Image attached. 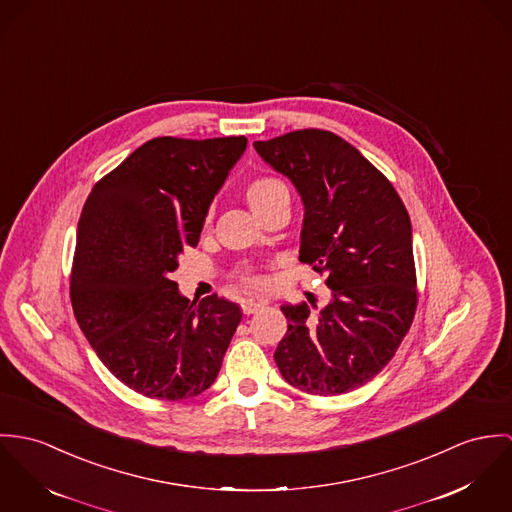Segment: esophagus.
<instances>
[{
  "label": "esophagus",
  "mask_w": 512,
  "mask_h": 512,
  "mask_svg": "<svg viewBox=\"0 0 512 512\" xmlns=\"http://www.w3.org/2000/svg\"><path fill=\"white\" fill-rule=\"evenodd\" d=\"M263 308V302L261 300H255V298H243L241 300V310L243 314H255L257 310Z\"/></svg>",
  "instance_id": "esophagus-1"
}]
</instances>
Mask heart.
Listing matches in <instances>:
<instances>
[{
    "label": "heart",
    "mask_w": 512,
    "mask_h": 512,
    "mask_svg": "<svg viewBox=\"0 0 512 512\" xmlns=\"http://www.w3.org/2000/svg\"><path fill=\"white\" fill-rule=\"evenodd\" d=\"M247 200L251 204V208L261 214L267 206H271L279 196H286L288 194V188L284 184L281 178L277 176H257L253 178L249 184H247ZM210 212L206 214V222H210ZM239 281L245 284H251V286H257L261 284V277L255 275L251 269H241L239 271Z\"/></svg>",
    "instance_id": "obj_1"
}]
</instances>
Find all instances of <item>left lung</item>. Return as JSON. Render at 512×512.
<instances>
[{
	"label": "left lung",
	"mask_w": 512,
	"mask_h": 512,
	"mask_svg": "<svg viewBox=\"0 0 512 512\" xmlns=\"http://www.w3.org/2000/svg\"><path fill=\"white\" fill-rule=\"evenodd\" d=\"M253 147L300 192V261L332 288L322 308L284 304L288 330L275 363L308 395L359 389L395 357L414 320L408 212L391 180L332 131L296 129Z\"/></svg>",
	"instance_id": "1"
}]
</instances>
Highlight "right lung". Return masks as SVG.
I'll use <instances>...</instances> for the list:
<instances>
[{
	"label": "right lung",
	"mask_w": 512,
	"mask_h": 512,
	"mask_svg": "<svg viewBox=\"0 0 512 512\" xmlns=\"http://www.w3.org/2000/svg\"><path fill=\"white\" fill-rule=\"evenodd\" d=\"M247 139L155 137L100 178L78 222L70 302L100 361L131 391L198 397L216 381L241 310L171 281Z\"/></svg>",
	"instance_id": "1"
}]
</instances>
